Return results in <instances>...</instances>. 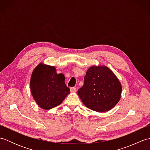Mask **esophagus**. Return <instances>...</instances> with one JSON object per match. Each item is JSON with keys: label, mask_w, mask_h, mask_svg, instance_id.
<instances>
[{"label": "esophagus", "mask_w": 150, "mask_h": 150, "mask_svg": "<svg viewBox=\"0 0 150 150\" xmlns=\"http://www.w3.org/2000/svg\"><path fill=\"white\" fill-rule=\"evenodd\" d=\"M70 91H71V92H75L76 91H77V88H76L75 87H71V88H70Z\"/></svg>", "instance_id": "34e87169"}]
</instances>
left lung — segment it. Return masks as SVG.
Segmentation results:
<instances>
[{
    "label": "left lung",
    "instance_id": "left-lung-1",
    "mask_svg": "<svg viewBox=\"0 0 150 150\" xmlns=\"http://www.w3.org/2000/svg\"><path fill=\"white\" fill-rule=\"evenodd\" d=\"M122 86L112 71L106 66H92L84 78L77 93L89 109L98 112L110 110L119 101Z\"/></svg>",
    "mask_w": 150,
    "mask_h": 150
}]
</instances>
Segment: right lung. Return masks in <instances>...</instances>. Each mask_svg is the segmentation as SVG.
<instances>
[{"instance_id": "obj_1", "label": "right lung", "mask_w": 150, "mask_h": 150, "mask_svg": "<svg viewBox=\"0 0 150 150\" xmlns=\"http://www.w3.org/2000/svg\"><path fill=\"white\" fill-rule=\"evenodd\" d=\"M62 73L57 74L54 66L40 64L35 69L30 81L31 92L35 100L44 110H50L62 103L70 93Z\"/></svg>"}]
</instances>
